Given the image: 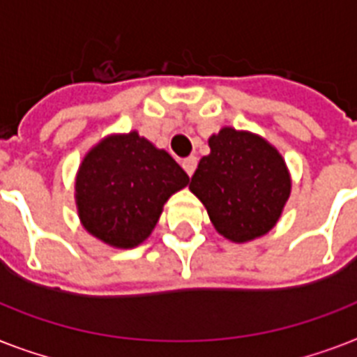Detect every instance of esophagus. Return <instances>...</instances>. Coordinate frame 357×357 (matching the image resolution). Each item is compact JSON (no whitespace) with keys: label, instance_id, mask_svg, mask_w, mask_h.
I'll use <instances>...</instances> for the list:
<instances>
[{"label":"esophagus","instance_id":"obj_1","mask_svg":"<svg viewBox=\"0 0 357 357\" xmlns=\"http://www.w3.org/2000/svg\"><path fill=\"white\" fill-rule=\"evenodd\" d=\"M181 165H183L185 172L189 174V176H192L196 170V165H198V159H196L195 155H190V157H187V159H183V161H181Z\"/></svg>","mask_w":357,"mask_h":357}]
</instances>
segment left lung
Segmentation results:
<instances>
[{"mask_svg": "<svg viewBox=\"0 0 357 357\" xmlns=\"http://www.w3.org/2000/svg\"><path fill=\"white\" fill-rule=\"evenodd\" d=\"M189 189L206 206L218 234L234 243L268 234L291 195V176L280 151L259 135L222 128L209 137Z\"/></svg>", "mask_w": 357, "mask_h": 357, "instance_id": "1", "label": "left lung"}]
</instances>
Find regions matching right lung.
<instances>
[{
    "mask_svg": "<svg viewBox=\"0 0 357 357\" xmlns=\"http://www.w3.org/2000/svg\"><path fill=\"white\" fill-rule=\"evenodd\" d=\"M189 183L170 153L137 131L111 135L81 162L75 206L83 228L114 248H135L150 237L162 206Z\"/></svg>",
    "mask_w": 357,
    "mask_h": 357,
    "instance_id": "add662e5",
    "label": "right lung"
}]
</instances>
